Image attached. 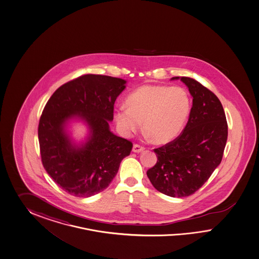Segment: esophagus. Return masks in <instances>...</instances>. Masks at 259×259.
Instances as JSON below:
<instances>
[{
  "label": "esophagus",
  "mask_w": 259,
  "mask_h": 259,
  "mask_svg": "<svg viewBox=\"0 0 259 259\" xmlns=\"http://www.w3.org/2000/svg\"><path fill=\"white\" fill-rule=\"evenodd\" d=\"M144 149L145 148L143 146L140 145V144H134L133 152H135V153H141Z\"/></svg>",
  "instance_id": "esophagus-1"
}]
</instances>
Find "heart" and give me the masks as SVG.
<instances>
[{
  "instance_id": "1",
  "label": "heart",
  "mask_w": 259,
  "mask_h": 259,
  "mask_svg": "<svg viewBox=\"0 0 259 259\" xmlns=\"http://www.w3.org/2000/svg\"><path fill=\"white\" fill-rule=\"evenodd\" d=\"M126 106L116 110L115 118L126 134L136 132L143 121L153 141L166 143L181 134L190 113V100L179 87L143 85L127 97Z\"/></svg>"
}]
</instances>
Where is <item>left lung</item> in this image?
Returning a JSON list of instances; mask_svg holds the SVG:
<instances>
[{
    "label": "left lung",
    "instance_id": "8db88e82",
    "mask_svg": "<svg viewBox=\"0 0 259 259\" xmlns=\"http://www.w3.org/2000/svg\"><path fill=\"white\" fill-rule=\"evenodd\" d=\"M181 79L193 97L187 124L174 141L154 149L157 163L147 171L153 186L172 197L191 196L209 180L222 160L228 137L219 98L194 78Z\"/></svg>",
    "mask_w": 259,
    "mask_h": 259
}]
</instances>
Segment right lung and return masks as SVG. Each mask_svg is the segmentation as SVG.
<instances>
[{
    "label": "right lung",
    "mask_w": 259,
    "mask_h": 259,
    "mask_svg": "<svg viewBox=\"0 0 259 259\" xmlns=\"http://www.w3.org/2000/svg\"><path fill=\"white\" fill-rule=\"evenodd\" d=\"M122 78L87 74L59 87L42 110L38 127L39 153L47 174L78 197H89L109 186L133 143L110 132L114 104L125 88ZM84 119L92 136L75 148L64 133L66 120Z\"/></svg>",
    "instance_id": "obj_1"
}]
</instances>
